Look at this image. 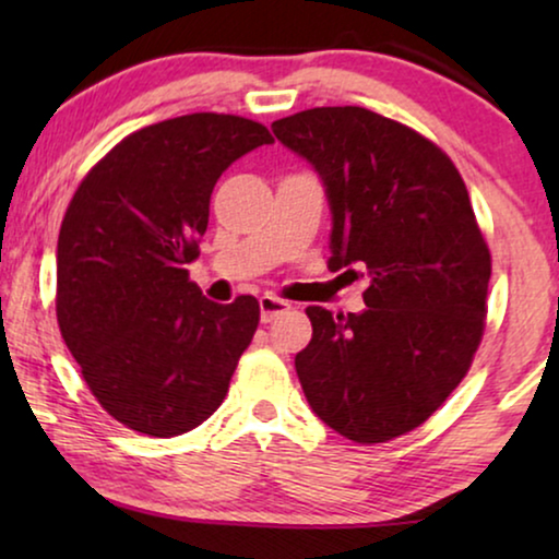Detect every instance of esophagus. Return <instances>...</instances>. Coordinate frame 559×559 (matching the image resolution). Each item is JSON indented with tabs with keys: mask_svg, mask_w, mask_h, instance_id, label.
<instances>
[{
	"mask_svg": "<svg viewBox=\"0 0 559 559\" xmlns=\"http://www.w3.org/2000/svg\"><path fill=\"white\" fill-rule=\"evenodd\" d=\"M287 310H289L287 300H280V297H274V295L259 297V312H262V323H272L274 318L282 316V312H287Z\"/></svg>",
	"mask_w": 559,
	"mask_h": 559,
	"instance_id": "1",
	"label": "esophagus"
}]
</instances>
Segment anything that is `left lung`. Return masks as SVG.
Here are the masks:
<instances>
[{
	"label": "left lung",
	"instance_id": "left-lung-1",
	"mask_svg": "<svg viewBox=\"0 0 559 559\" xmlns=\"http://www.w3.org/2000/svg\"><path fill=\"white\" fill-rule=\"evenodd\" d=\"M272 132L323 180L328 266H361L369 277L366 310H305L312 338L295 356L302 392L343 438H400L461 384L484 335L491 254L468 190L438 144L361 106H318L277 119Z\"/></svg>",
	"mask_w": 559,
	"mask_h": 559
}]
</instances>
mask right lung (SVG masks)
Wrapping results in <instances>:
<instances>
[{
  "mask_svg": "<svg viewBox=\"0 0 559 559\" xmlns=\"http://www.w3.org/2000/svg\"><path fill=\"white\" fill-rule=\"evenodd\" d=\"M259 121L188 114L129 134L91 167L58 236L56 312L98 404L175 438L221 407L259 302L218 305L188 277L221 173L272 144Z\"/></svg>",
  "mask_w": 559,
  "mask_h": 559,
  "instance_id": "right-lung-1",
  "label": "right lung"
}]
</instances>
